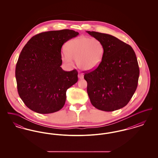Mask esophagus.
I'll return each mask as SVG.
<instances>
[{"instance_id": "1", "label": "esophagus", "mask_w": 158, "mask_h": 158, "mask_svg": "<svg viewBox=\"0 0 158 158\" xmlns=\"http://www.w3.org/2000/svg\"><path fill=\"white\" fill-rule=\"evenodd\" d=\"M78 77H79V79H83V73H79L78 74Z\"/></svg>"}]
</instances>
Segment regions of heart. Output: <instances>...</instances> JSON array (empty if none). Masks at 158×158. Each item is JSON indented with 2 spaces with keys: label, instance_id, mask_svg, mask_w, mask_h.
I'll list each match as a JSON object with an SVG mask.
<instances>
[{
  "label": "heart",
  "instance_id": "heart-1",
  "mask_svg": "<svg viewBox=\"0 0 158 158\" xmlns=\"http://www.w3.org/2000/svg\"><path fill=\"white\" fill-rule=\"evenodd\" d=\"M105 52V48L101 40L97 38L80 37L70 40L63 50L62 60L71 63L72 59L76 61L79 68L90 70L98 68Z\"/></svg>",
  "mask_w": 158,
  "mask_h": 158
}]
</instances>
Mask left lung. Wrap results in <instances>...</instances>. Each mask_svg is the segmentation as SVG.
I'll use <instances>...</instances> for the list:
<instances>
[{
	"instance_id": "1",
	"label": "left lung",
	"mask_w": 158,
	"mask_h": 158,
	"mask_svg": "<svg viewBox=\"0 0 158 158\" xmlns=\"http://www.w3.org/2000/svg\"><path fill=\"white\" fill-rule=\"evenodd\" d=\"M101 40L105 52L98 68L85 73L87 92L94 106L113 111L127 104L137 87L139 68L132 47L113 35L86 31Z\"/></svg>"
}]
</instances>
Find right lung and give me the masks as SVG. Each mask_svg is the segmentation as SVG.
I'll list each match as a JSON object with an SVG mask.
<instances>
[{"instance_id": "obj_1", "label": "right lung", "mask_w": 158, "mask_h": 158, "mask_svg": "<svg viewBox=\"0 0 158 158\" xmlns=\"http://www.w3.org/2000/svg\"><path fill=\"white\" fill-rule=\"evenodd\" d=\"M79 35L71 30L51 31L31 38L20 53L15 69L18 94L32 111L50 114L65 104L66 90L77 82L76 69L64 71L61 49L70 39Z\"/></svg>"}]
</instances>
